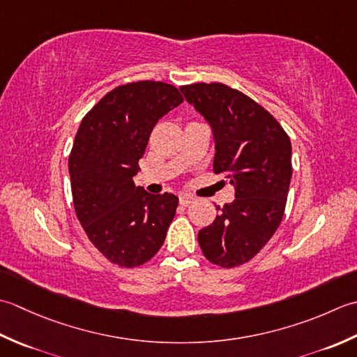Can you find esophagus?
<instances>
[{
	"instance_id": "obj_1",
	"label": "esophagus",
	"mask_w": 357,
	"mask_h": 357,
	"mask_svg": "<svg viewBox=\"0 0 357 357\" xmlns=\"http://www.w3.org/2000/svg\"><path fill=\"white\" fill-rule=\"evenodd\" d=\"M178 202H180V205L188 206V205H191V203L194 202V197H191V195H186V194H181L180 197H178Z\"/></svg>"
}]
</instances>
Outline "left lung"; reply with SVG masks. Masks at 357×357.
Segmentation results:
<instances>
[{"label":"left lung","mask_w":357,"mask_h":357,"mask_svg":"<svg viewBox=\"0 0 357 357\" xmlns=\"http://www.w3.org/2000/svg\"><path fill=\"white\" fill-rule=\"evenodd\" d=\"M213 130L214 172L227 174L236 199L199 231V245L211 264L234 268L251 260L282 222L293 168L291 142L273 115L222 83L180 87Z\"/></svg>","instance_id":"left-lung-1"}]
</instances>
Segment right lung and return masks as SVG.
Segmentation results:
<instances>
[{
  "instance_id": "right-lung-1",
  "label": "right lung",
  "mask_w": 357,
  "mask_h": 357,
  "mask_svg": "<svg viewBox=\"0 0 357 357\" xmlns=\"http://www.w3.org/2000/svg\"><path fill=\"white\" fill-rule=\"evenodd\" d=\"M183 97L162 82L115 87L79 125L69 157L72 197L93 246L119 266L146 264L162 248L178 197L135 186L140 160L157 121Z\"/></svg>"
}]
</instances>
